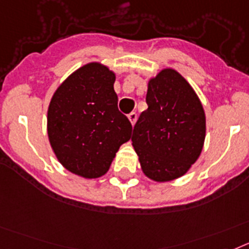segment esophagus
Wrapping results in <instances>:
<instances>
[{"mask_svg": "<svg viewBox=\"0 0 249 249\" xmlns=\"http://www.w3.org/2000/svg\"><path fill=\"white\" fill-rule=\"evenodd\" d=\"M127 118H129V120H130V123L131 124H135V122H137V119H138V114L135 111H133V112H130V114H129V115H127Z\"/></svg>", "mask_w": 249, "mask_h": 249, "instance_id": "34e87169", "label": "esophagus"}]
</instances>
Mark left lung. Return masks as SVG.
<instances>
[{
	"label": "left lung",
	"mask_w": 249,
	"mask_h": 249,
	"mask_svg": "<svg viewBox=\"0 0 249 249\" xmlns=\"http://www.w3.org/2000/svg\"><path fill=\"white\" fill-rule=\"evenodd\" d=\"M148 109L134 125L133 146L142 169L155 181L181 177L196 163L205 138V115L187 80L173 69L151 79Z\"/></svg>",
	"instance_id": "1"
}]
</instances>
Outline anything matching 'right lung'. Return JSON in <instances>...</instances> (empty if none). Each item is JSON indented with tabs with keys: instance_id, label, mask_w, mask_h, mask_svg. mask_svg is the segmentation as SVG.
I'll list each match as a JSON object with an SVG mask.
<instances>
[{
	"instance_id": "obj_1",
	"label": "right lung",
	"mask_w": 249,
	"mask_h": 249,
	"mask_svg": "<svg viewBox=\"0 0 249 249\" xmlns=\"http://www.w3.org/2000/svg\"><path fill=\"white\" fill-rule=\"evenodd\" d=\"M114 83L107 66L88 64L65 80L50 103V144L60 163L84 178L104 176L131 138L133 126L119 111Z\"/></svg>"
}]
</instances>
